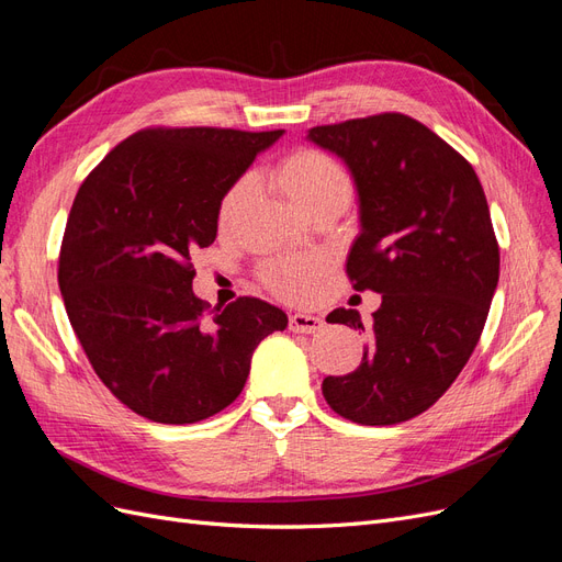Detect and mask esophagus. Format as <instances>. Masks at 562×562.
<instances>
[{
    "mask_svg": "<svg viewBox=\"0 0 562 562\" xmlns=\"http://www.w3.org/2000/svg\"><path fill=\"white\" fill-rule=\"evenodd\" d=\"M288 326H291L293 333H316L323 328V318L321 316H314V314H302V312H295L291 314V321H288Z\"/></svg>",
    "mask_w": 562,
    "mask_h": 562,
    "instance_id": "1",
    "label": "esophagus"
}]
</instances>
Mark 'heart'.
Here are the masks:
<instances>
[{
	"label": "heart",
	"instance_id": "obj_1",
	"mask_svg": "<svg viewBox=\"0 0 562 562\" xmlns=\"http://www.w3.org/2000/svg\"><path fill=\"white\" fill-rule=\"evenodd\" d=\"M277 178L285 194L310 215L321 209L345 211L356 190L349 168L330 151L318 147H297L291 155H285L277 166ZM252 190L255 180L250 173L227 184L217 201L220 232H232L239 225L252 199ZM328 271L330 260L321 252L279 255V258H269L260 265V281L279 297L302 302L316 293Z\"/></svg>",
	"mask_w": 562,
	"mask_h": 562
}]
</instances>
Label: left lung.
<instances>
[{"mask_svg":"<svg viewBox=\"0 0 562 562\" xmlns=\"http://www.w3.org/2000/svg\"><path fill=\"white\" fill-rule=\"evenodd\" d=\"M310 138L351 168L363 232L347 277L382 293L366 328L356 310L326 321L370 335L349 375H328L323 398L366 427L413 419L446 394L479 345L499 281V244L473 166L401 112L314 126Z\"/></svg>","mask_w":562,"mask_h":562,"instance_id":"8db88e82","label":"left lung"}]
</instances>
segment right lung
Instances as JSON below:
<instances>
[{
	"mask_svg": "<svg viewBox=\"0 0 562 562\" xmlns=\"http://www.w3.org/2000/svg\"><path fill=\"white\" fill-rule=\"evenodd\" d=\"M283 131L147 126L83 178L58 285L83 353L112 394L159 424H194L241 394L252 351L288 316L258 297L192 293L217 201Z\"/></svg>",
	"mask_w": 562,
	"mask_h": 562,
	"instance_id": "1",
	"label": "right lung"
}]
</instances>
